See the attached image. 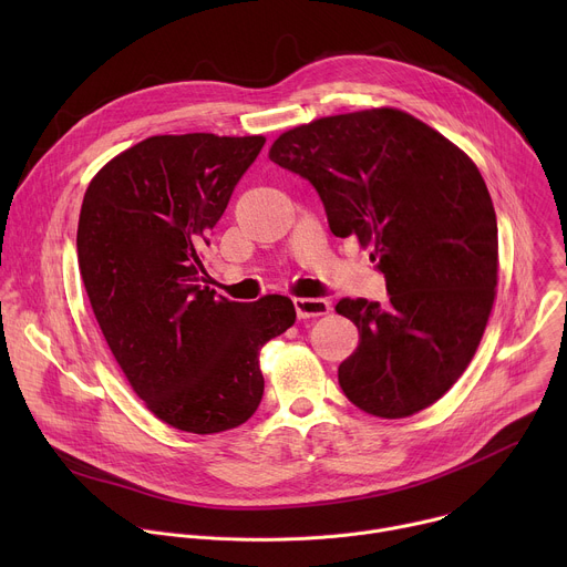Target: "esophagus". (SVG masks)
Returning <instances> with one entry per match:
<instances>
[{
	"mask_svg": "<svg viewBox=\"0 0 567 567\" xmlns=\"http://www.w3.org/2000/svg\"><path fill=\"white\" fill-rule=\"evenodd\" d=\"M293 307L298 318H316L330 311V302L326 298H293Z\"/></svg>",
	"mask_w": 567,
	"mask_h": 567,
	"instance_id": "1",
	"label": "esophagus"
}]
</instances>
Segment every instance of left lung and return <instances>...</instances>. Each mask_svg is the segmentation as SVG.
<instances>
[{
    "mask_svg": "<svg viewBox=\"0 0 567 567\" xmlns=\"http://www.w3.org/2000/svg\"><path fill=\"white\" fill-rule=\"evenodd\" d=\"M269 158L316 188L330 230L370 245L385 276V305H337L359 330L341 390L385 420L431 406L473 359L496 296L498 224L480 171L440 132L388 107L293 127Z\"/></svg>",
    "mask_w": 567,
    "mask_h": 567,
    "instance_id": "obj_1",
    "label": "left lung"
}]
</instances>
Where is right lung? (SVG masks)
<instances>
[{"instance_id":"right-lung-1","label":"right lung","mask_w":567,"mask_h":567,"mask_svg":"<svg viewBox=\"0 0 567 567\" xmlns=\"http://www.w3.org/2000/svg\"><path fill=\"white\" fill-rule=\"evenodd\" d=\"M265 136H150L92 179L78 265L103 337L145 406L197 435L260 406V348L287 332L293 302H235L204 287L202 249Z\"/></svg>"}]
</instances>
